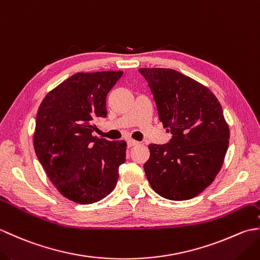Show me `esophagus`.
Instances as JSON below:
<instances>
[{
  "label": "esophagus",
  "mask_w": 260,
  "mask_h": 260,
  "mask_svg": "<svg viewBox=\"0 0 260 260\" xmlns=\"http://www.w3.org/2000/svg\"><path fill=\"white\" fill-rule=\"evenodd\" d=\"M140 143L137 142V141H134V140H128L127 141V145H128V147H133V146H136V145H139Z\"/></svg>",
  "instance_id": "esophagus-1"
}]
</instances>
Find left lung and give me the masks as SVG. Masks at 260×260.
<instances>
[{
	"label": "left lung",
	"mask_w": 260,
	"mask_h": 260,
	"mask_svg": "<svg viewBox=\"0 0 260 260\" xmlns=\"http://www.w3.org/2000/svg\"><path fill=\"white\" fill-rule=\"evenodd\" d=\"M155 99L158 119L171 132L168 144H150L146 178L157 194L189 200L221 170L230 131L222 107L208 87L179 71L141 68Z\"/></svg>",
	"instance_id": "8db88e82"
}]
</instances>
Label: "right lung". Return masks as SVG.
I'll return each instance as SVG.
<instances>
[{
    "label": "right lung",
    "instance_id": "1",
    "mask_svg": "<svg viewBox=\"0 0 260 260\" xmlns=\"http://www.w3.org/2000/svg\"><path fill=\"white\" fill-rule=\"evenodd\" d=\"M123 71L77 73L49 91L39 106L33 135L37 156L61 194L80 204L114 190L126 142L92 136L106 117V97Z\"/></svg>",
    "mask_w": 260,
    "mask_h": 260
}]
</instances>
